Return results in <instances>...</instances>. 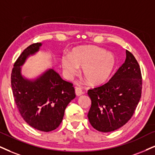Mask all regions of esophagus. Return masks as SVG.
<instances>
[{
	"mask_svg": "<svg viewBox=\"0 0 155 155\" xmlns=\"http://www.w3.org/2000/svg\"><path fill=\"white\" fill-rule=\"evenodd\" d=\"M83 93V90L81 89V87H75V94L77 96H80V95H81Z\"/></svg>",
	"mask_w": 155,
	"mask_h": 155,
	"instance_id": "obj_1",
	"label": "esophagus"
}]
</instances>
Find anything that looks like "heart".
I'll return each instance as SVG.
<instances>
[{
    "label": "heart",
    "mask_w": 155,
    "mask_h": 155,
    "mask_svg": "<svg viewBox=\"0 0 155 155\" xmlns=\"http://www.w3.org/2000/svg\"><path fill=\"white\" fill-rule=\"evenodd\" d=\"M62 66L67 75L78 73L83 68V77L90 85H98L107 81L116 66V58L110 52L97 46H83L62 57Z\"/></svg>",
    "instance_id": "heart-1"
}]
</instances>
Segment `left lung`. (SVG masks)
<instances>
[{"label": "left lung", "instance_id": "1", "mask_svg": "<svg viewBox=\"0 0 155 155\" xmlns=\"http://www.w3.org/2000/svg\"><path fill=\"white\" fill-rule=\"evenodd\" d=\"M125 62L108 83L87 94L91 106L87 114L92 127L101 132L116 130L130 120L142 95L140 67L130 51Z\"/></svg>", "mask_w": 155, "mask_h": 155}]
</instances>
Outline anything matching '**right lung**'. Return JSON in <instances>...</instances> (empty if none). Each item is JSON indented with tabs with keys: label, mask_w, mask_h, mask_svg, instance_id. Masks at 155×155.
I'll return each instance as SVG.
<instances>
[{
	"label": "right lung",
	"mask_w": 155,
	"mask_h": 155,
	"mask_svg": "<svg viewBox=\"0 0 155 155\" xmlns=\"http://www.w3.org/2000/svg\"><path fill=\"white\" fill-rule=\"evenodd\" d=\"M41 46V43L32 44L17 59L11 72V87L24 121L37 130L48 132L60 126L64 110L75 98V93L72 83L62 80L54 69L47 70L34 81L23 77L21 66Z\"/></svg>",
	"instance_id": "add662e5"
}]
</instances>
